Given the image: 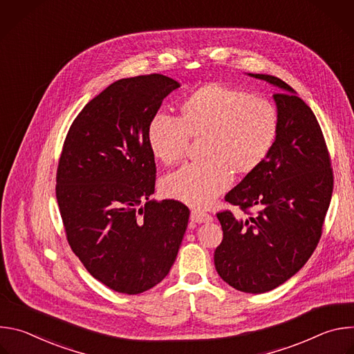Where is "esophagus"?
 <instances>
[{
  "label": "esophagus",
  "mask_w": 354,
  "mask_h": 354,
  "mask_svg": "<svg viewBox=\"0 0 354 354\" xmlns=\"http://www.w3.org/2000/svg\"><path fill=\"white\" fill-rule=\"evenodd\" d=\"M190 220L194 221V223L201 224V223H212V221H213V217H212L210 214L205 213V212L196 210V209H194V210H192V213H190Z\"/></svg>",
  "instance_id": "obj_1"
}]
</instances>
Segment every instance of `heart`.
<instances>
[{
	"label": "heart",
	"instance_id": "b5f03b06",
	"mask_svg": "<svg viewBox=\"0 0 354 354\" xmlns=\"http://www.w3.org/2000/svg\"><path fill=\"white\" fill-rule=\"evenodd\" d=\"M279 133V113L269 99L212 82L192 92L180 118L158 112L148 126L151 153L164 164L178 162L192 136L201 138L205 158L167 175L161 183L168 197L194 207H209L228 189L238 172L258 168L272 151Z\"/></svg>",
	"mask_w": 354,
	"mask_h": 354
}]
</instances>
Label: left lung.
<instances>
[{"label":"left lung","mask_w":354,"mask_h":354,"mask_svg":"<svg viewBox=\"0 0 354 354\" xmlns=\"http://www.w3.org/2000/svg\"><path fill=\"white\" fill-rule=\"evenodd\" d=\"M250 75L279 88L273 95L279 133L265 161L225 194V201L249 217L217 213L223 241L214 265L231 287L261 294L287 281L314 254L330 203L333 171L311 108L280 78Z\"/></svg>","instance_id":"left-lung-1"}]
</instances>
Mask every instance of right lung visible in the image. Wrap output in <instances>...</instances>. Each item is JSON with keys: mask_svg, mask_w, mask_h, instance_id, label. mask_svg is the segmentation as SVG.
I'll use <instances>...</instances> for the list:
<instances>
[{"mask_svg": "<svg viewBox=\"0 0 354 354\" xmlns=\"http://www.w3.org/2000/svg\"><path fill=\"white\" fill-rule=\"evenodd\" d=\"M179 82L137 75L111 84L74 119L62 149L56 197L68 245L85 269L122 294H140L169 273L189 209L156 201L148 126Z\"/></svg>", "mask_w": 354, "mask_h": 354, "instance_id": "right-lung-1", "label": "right lung"}]
</instances>
